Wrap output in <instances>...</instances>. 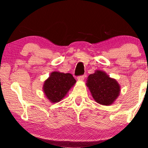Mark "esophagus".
I'll return each instance as SVG.
<instances>
[{
  "label": "esophagus",
  "instance_id": "34e87169",
  "mask_svg": "<svg viewBox=\"0 0 148 148\" xmlns=\"http://www.w3.org/2000/svg\"><path fill=\"white\" fill-rule=\"evenodd\" d=\"M77 80L80 81H83L84 80V76H79L77 77Z\"/></svg>",
  "mask_w": 148,
  "mask_h": 148
}]
</instances>
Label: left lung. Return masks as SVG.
I'll return each instance as SVG.
<instances>
[{
    "label": "left lung",
    "mask_w": 148,
    "mask_h": 148,
    "mask_svg": "<svg viewBox=\"0 0 148 148\" xmlns=\"http://www.w3.org/2000/svg\"><path fill=\"white\" fill-rule=\"evenodd\" d=\"M86 86L95 101L104 106L113 104L120 93L118 81L101 70H96L88 76Z\"/></svg>",
    "instance_id": "left-lung-1"
}]
</instances>
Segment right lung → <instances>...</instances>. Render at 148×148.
Returning <instances> with one entry per match:
<instances>
[{
    "mask_svg": "<svg viewBox=\"0 0 148 148\" xmlns=\"http://www.w3.org/2000/svg\"><path fill=\"white\" fill-rule=\"evenodd\" d=\"M76 81L69 73L53 72L43 84V92L51 103H57L67 95Z\"/></svg>",
    "mask_w": 148,
    "mask_h": 148,
    "instance_id": "add662e5",
    "label": "right lung"
}]
</instances>
